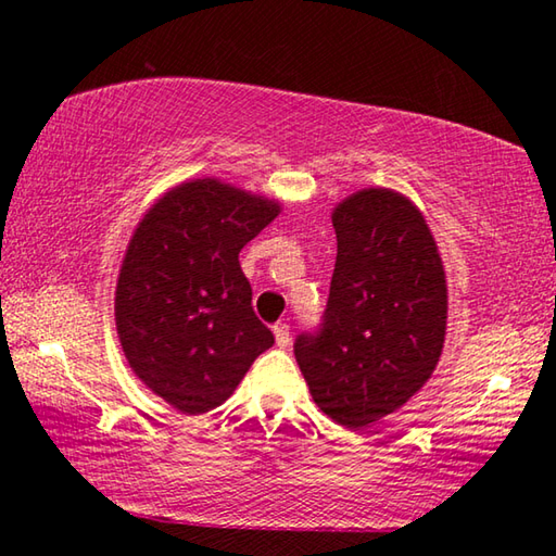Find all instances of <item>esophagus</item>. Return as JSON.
<instances>
[{
	"instance_id": "1",
	"label": "esophagus",
	"mask_w": 556,
	"mask_h": 556,
	"mask_svg": "<svg viewBox=\"0 0 556 556\" xmlns=\"http://www.w3.org/2000/svg\"><path fill=\"white\" fill-rule=\"evenodd\" d=\"M271 331H275V341H277L279 348H287L289 345L291 336H289V326L287 324H275V328H271Z\"/></svg>"
}]
</instances>
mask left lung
<instances>
[{"mask_svg":"<svg viewBox=\"0 0 556 556\" xmlns=\"http://www.w3.org/2000/svg\"><path fill=\"white\" fill-rule=\"evenodd\" d=\"M338 255L324 328L294 355L314 402L363 429L404 407L437 370L446 275L434 235L407 195L361 188L331 213Z\"/></svg>","mask_w":556,"mask_h":556,"instance_id":"1","label":"left lung"}]
</instances>
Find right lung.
Instances as JSON below:
<instances>
[{"instance_id": "obj_1", "label": "right lung", "mask_w": 556, "mask_h": 556, "mask_svg": "<svg viewBox=\"0 0 556 556\" xmlns=\"http://www.w3.org/2000/svg\"><path fill=\"white\" fill-rule=\"evenodd\" d=\"M279 211L220 178H193L168 188L131 232L115 291L119 345L178 412L220 407L275 343L238 257Z\"/></svg>"}]
</instances>
